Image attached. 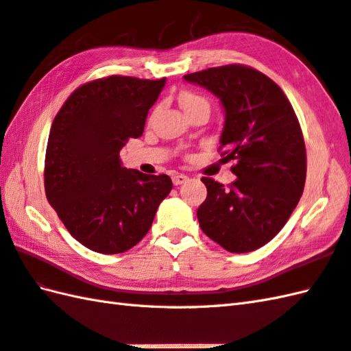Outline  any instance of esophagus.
Masks as SVG:
<instances>
[{"instance_id": "1", "label": "esophagus", "mask_w": 351, "mask_h": 351, "mask_svg": "<svg viewBox=\"0 0 351 351\" xmlns=\"http://www.w3.org/2000/svg\"><path fill=\"white\" fill-rule=\"evenodd\" d=\"M188 180H189L188 176L180 174V173H176V174H173V183H174V186H180V184L186 183Z\"/></svg>"}]
</instances>
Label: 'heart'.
I'll list each match as a JSON object with an SVG mask.
<instances>
[{"label":"heart","mask_w":351,"mask_h":351,"mask_svg":"<svg viewBox=\"0 0 351 351\" xmlns=\"http://www.w3.org/2000/svg\"><path fill=\"white\" fill-rule=\"evenodd\" d=\"M178 102H180L182 108L189 114L191 111L197 110V108H208V102L206 97H202L193 91H183L180 93V97H178Z\"/></svg>","instance_id":"b5f03b06"}]
</instances>
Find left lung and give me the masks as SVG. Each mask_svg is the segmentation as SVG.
Wrapping results in <instances>:
<instances>
[{
  "mask_svg": "<svg viewBox=\"0 0 351 351\" xmlns=\"http://www.w3.org/2000/svg\"><path fill=\"white\" fill-rule=\"evenodd\" d=\"M221 99L225 126L219 152L234 160L227 188L201 180L207 198L197 210L204 234L230 252L264 246L282 230L305 188L306 149L281 87L251 66L227 64L184 75Z\"/></svg>",
  "mask_w": 351,
  "mask_h": 351,
  "instance_id": "obj_1",
  "label": "left lung"
}]
</instances>
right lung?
Wrapping results in <instances>:
<instances>
[{
    "label": "right lung",
    "mask_w": 351,
    "mask_h": 351,
    "mask_svg": "<svg viewBox=\"0 0 351 351\" xmlns=\"http://www.w3.org/2000/svg\"><path fill=\"white\" fill-rule=\"evenodd\" d=\"M160 80L111 75L80 85L52 121L45 192L67 231L85 247L121 254L149 232L173 189L169 176L121 167L120 150L143 135Z\"/></svg>",
    "instance_id": "1"
}]
</instances>
